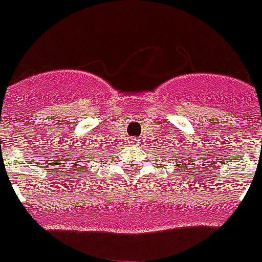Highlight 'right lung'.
I'll return each instance as SVG.
<instances>
[{"label":"right lung","mask_w":262,"mask_h":262,"mask_svg":"<svg viewBox=\"0 0 262 262\" xmlns=\"http://www.w3.org/2000/svg\"><path fill=\"white\" fill-rule=\"evenodd\" d=\"M83 162H86V161H84V159H80V161H77V165H76V166H77V168H79V169H83Z\"/></svg>","instance_id":"add662e5"}]
</instances>
